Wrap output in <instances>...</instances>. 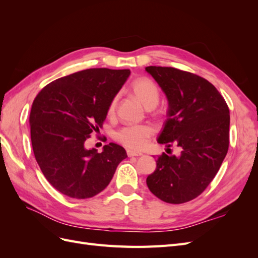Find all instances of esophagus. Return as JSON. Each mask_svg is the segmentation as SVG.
I'll use <instances>...</instances> for the list:
<instances>
[{"mask_svg":"<svg viewBox=\"0 0 258 258\" xmlns=\"http://www.w3.org/2000/svg\"><path fill=\"white\" fill-rule=\"evenodd\" d=\"M127 155L129 157H135V156H142V153H139V152H134V151H127Z\"/></svg>","mask_w":258,"mask_h":258,"instance_id":"1","label":"esophagus"}]
</instances>
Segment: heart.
<instances>
[{"instance_id": "heart-1", "label": "heart", "mask_w": 258, "mask_h": 258, "mask_svg": "<svg viewBox=\"0 0 258 258\" xmlns=\"http://www.w3.org/2000/svg\"><path fill=\"white\" fill-rule=\"evenodd\" d=\"M130 91L147 110L157 106L160 99V91L153 81L141 77L132 83ZM118 97L115 96L108 104L107 114L112 116L115 114ZM155 130L150 124H138V126H127L116 132L115 139L123 146L130 150L140 151L147 145L150 139L154 136Z\"/></svg>"}]
</instances>
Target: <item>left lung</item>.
Returning <instances> with one entry per match:
<instances>
[{
  "instance_id": "left-lung-1",
  "label": "left lung",
  "mask_w": 258,
  "mask_h": 258,
  "mask_svg": "<svg viewBox=\"0 0 258 258\" xmlns=\"http://www.w3.org/2000/svg\"><path fill=\"white\" fill-rule=\"evenodd\" d=\"M166 93L169 108L158 143L181 148L162 153L146 178L150 190L167 204L188 202L212 182L229 146V108L204 77L171 67H146ZM170 150V148H169Z\"/></svg>"
}]
</instances>
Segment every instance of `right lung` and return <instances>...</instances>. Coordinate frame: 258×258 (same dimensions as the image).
<instances>
[{"label":"right lung","instance_id":"add662e5","mask_svg":"<svg viewBox=\"0 0 258 258\" xmlns=\"http://www.w3.org/2000/svg\"><path fill=\"white\" fill-rule=\"evenodd\" d=\"M129 75L130 70L87 69L49 83L35 97L29 119L33 153L46 179L66 196H96L127 157L120 145L97 153L86 141L103 127L108 104Z\"/></svg>","mask_w":258,"mask_h":258}]
</instances>
